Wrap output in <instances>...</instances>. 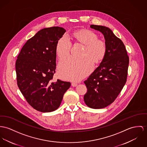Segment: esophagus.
<instances>
[{
    "mask_svg": "<svg viewBox=\"0 0 147 147\" xmlns=\"http://www.w3.org/2000/svg\"><path fill=\"white\" fill-rule=\"evenodd\" d=\"M77 83H74V82H73L72 83H71V86H73V87H76V86H77Z\"/></svg>",
    "mask_w": 147,
    "mask_h": 147,
    "instance_id": "esophagus-1",
    "label": "esophagus"
}]
</instances>
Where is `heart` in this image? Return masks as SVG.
Returning a JSON list of instances; mask_svg holds the SVG:
<instances>
[{
	"instance_id": "1",
	"label": "heart",
	"mask_w": 147,
	"mask_h": 147,
	"mask_svg": "<svg viewBox=\"0 0 147 147\" xmlns=\"http://www.w3.org/2000/svg\"><path fill=\"white\" fill-rule=\"evenodd\" d=\"M73 36L77 42L84 45L79 57H69L59 65V75L63 79L77 81L89 74L93 68V63L98 64L105 58L107 53L106 43L98 39V35L90 30H81L74 32ZM72 44L65 34L57 41L55 51L59 60L70 54Z\"/></svg>"
}]
</instances>
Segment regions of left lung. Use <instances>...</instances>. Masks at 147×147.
Listing matches in <instances>:
<instances>
[{
    "instance_id": "1",
    "label": "left lung",
    "mask_w": 147,
    "mask_h": 147,
    "mask_svg": "<svg viewBox=\"0 0 147 147\" xmlns=\"http://www.w3.org/2000/svg\"><path fill=\"white\" fill-rule=\"evenodd\" d=\"M103 34L107 53L100 66L84 82L87 92L84 96L87 106L103 109L112 103L124 86L127 76L129 58L123 41L108 27L90 25Z\"/></svg>"
}]
</instances>
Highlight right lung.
<instances>
[{"mask_svg":"<svg viewBox=\"0 0 147 147\" xmlns=\"http://www.w3.org/2000/svg\"><path fill=\"white\" fill-rule=\"evenodd\" d=\"M65 30L60 27L43 28L23 46L16 62L18 87L34 109L50 113L59 108L70 83L57 79L56 69L57 41Z\"/></svg>","mask_w":147,"mask_h":147,"instance_id":"right-lung-1","label":"right lung"}]
</instances>
